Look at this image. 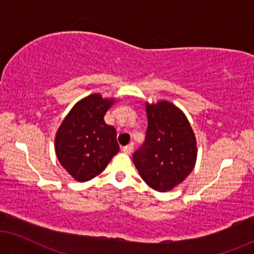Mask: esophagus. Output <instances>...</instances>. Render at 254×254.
Returning <instances> with one entry per match:
<instances>
[{"label":"esophagus","instance_id":"34e87169","mask_svg":"<svg viewBox=\"0 0 254 254\" xmlns=\"http://www.w3.org/2000/svg\"><path fill=\"white\" fill-rule=\"evenodd\" d=\"M132 150H133V145H132V143H130V145H127L126 147H123V149H122L123 153L127 155H130L132 153Z\"/></svg>","mask_w":254,"mask_h":254}]
</instances>
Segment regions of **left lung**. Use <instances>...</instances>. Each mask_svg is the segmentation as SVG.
Masks as SVG:
<instances>
[{
  "label": "left lung",
  "mask_w": 254,
  "mask_h": 254,
  "mask_svg": "<svg viewBox=\"0 0 254 254\" xmlns=\"http://www.w3.org/2000/svg\"><path fill=\"white\" fill-rule=\"evenodd\" d=\"M146 113L148 127L145 143L133 154V163L149 187L165 192L192 171L197 142L186 115L170 101L146 103Z\"/></svg>",
  "instance_id": "1"
}]
</instances>
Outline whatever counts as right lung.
Listing matches in <instances>:
<instances>
[{
  "label": "right lung",
  "instance_id": "obj_1",
  "mask_svg": "<svg viewBox=\"0 0 254 254\" xmlns=\"http://www.w3.org/2000/svg\"><path fill=\"white\" fill-rule=\"evenodd\" d=\"M115 101V98H103L100 93L83 98L74 105L57 131V158L79 183L103 172L119 153L115 127L104 120Z\"/></svg>",
  "mask_w": 254,
  "mask_h": 254
}]
</instances>
